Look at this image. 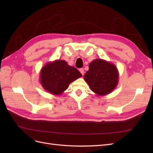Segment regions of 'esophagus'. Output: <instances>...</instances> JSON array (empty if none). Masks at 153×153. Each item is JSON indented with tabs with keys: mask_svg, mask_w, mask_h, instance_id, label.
I'll return each instance as SVG.
<instances>
[{
	"mask_svg": "<svg viewBox=\"0 0 153 153\" xmlns=\"http://www.w3.org/2000/svg\"><path fill=\"white\" fill-rule=\"evenodd\" d=\"M79 71H80V72L81 73V74L82 75H84V68H80V69H79Z\"/></svg>",
	"mask_w": 153,
	"mask_h": 153,
	"instance_id": "34e87169",
	"label": "esophagus"
}]
</instances>
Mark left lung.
Segmentation results:
<instances>
[{
	"label": "left lung",
	"mask_w": 153,
	"mask_h": 153,
	"mask_svg": "<svg viewBox=\"0 0 153 153\" xmlns=\"http://www.w3.org/2000/svg\"><path fill=\"white\" fill-rule=\"evenodd\" d=\"M84 75V80L90 89L98 96L112 92L119 82V71L113 63L101 59L92 61Z\"/></svg>",
	"instance_id": "left-lung-1"
}]
</instances>
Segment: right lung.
Instances as JSON below:
<instances>
[{
  "label": "right lung",
  "mask_w": 153,
  "mask_h": 153,
  "mask_svg": "<svg viewBox=\"0 0 153 153\" xmlns=\"http://www.w3.org/2000/svg\"><path fill=\"white\" fill-rule=\"evenodd\" d=\"M75 67L69 66L64 60L47 62L40 71V83L43 89L50 94L61 95L72 82L82 77Z\"/></svg>",
  "instance_id": "obj_1"
}]
</instances>
